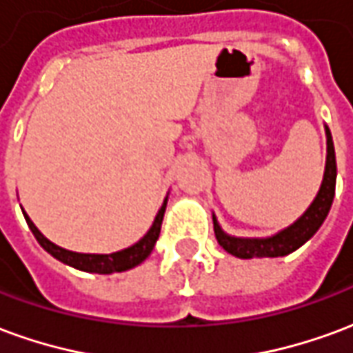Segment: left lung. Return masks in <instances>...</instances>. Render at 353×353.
Here are the masks:
<instances>
[{
    "instance_id": "left-lung-1",
    "label": "left lung",
    "mask_w": 353,
    "mask_h": 353,
    "mask_svg": "<svg viewBox=\"0 0 353 353\" xmlns=\"http://www.w3.org/2000/svg\"><path fill=\"white\" fill-rule=\"evenodd\" d=\"M334 185H336V161H334L333 138H331V132L327 128V164L323 183L319 187L316 200L312 202L310 208L304 212L299 221L293 223L285 230L278 232L276 236L261 238L259 240V238L227 236L214 217L215 238L225 252L234 255V257H240V259H268V257L288 255V253L299 250L306 240H310L318 232L321 223L325 221L334 199Z\"/></svg>"
}]
</instances>
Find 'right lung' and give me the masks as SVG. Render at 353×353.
I'll return each instance as SVG.
<instances>
[{
    "label": "right lung",
    "mask_w": 353,
    "mask_h": 353,
    "mask_svg": "<svg viewBox=\"0 0 353 353\" xmlns=\"http://www.w3.org/2000/svg\"><path fill=\"white\" fill-rule=\"evenodd\" d=\"M164 210H166V202L162 204V208L159 210V214L154 217L153 227L149 229L145 236L139 240L138 244L126 248L123 252L109 253V255H90V253H75L68 252L64 248H58L57 244L49 242L47 238L43 236L41 232L37 230L32 219L28 217L24 212V217H26V223L30 230L34 232L35 240L41 244V248L47 253H50L54 259L62 261L65 265L73 266V268H79V270H85V272H94V274H111V272H124V270H130L134 266H138L139 263L149 257V253L153 252L154 244L159 240V234H161V225L162 217H164Z\"/></svg>",
    "instance_id": "1"
}]
</instances>
